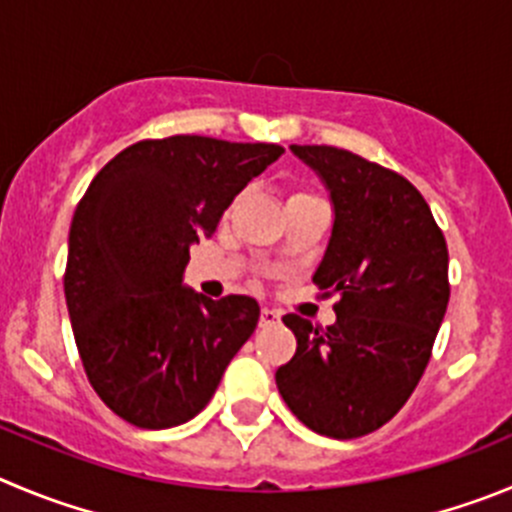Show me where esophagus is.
Here are the masks:
<instances>
[{"label": "esophagus", "instance_id": "obj_1", "mask_svg": "<svg viewBox=\"0 0 512 512\" xmlns=\"http://www.w3.org/2000/svg\"><path fill=\"white\" fill-rule=\"evenodd\" d=\"M280 323V313L272 308H262L260 310V326H275Z\"/></svg>", "mask_w": 512, "mask_h": 512}]
</instances>
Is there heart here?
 <instances>
[{"label":"heart","mask_w":512,"mask_h":512,"mask_svg":"<svg viewBox=\"0 0 512 512\" xmlns=\"http://www.w3.org/2000/svg\"><path fill=\"white\" fill-rule=\"evenodd\" d=\"M300 194H303V191H300ZM293 197H295V194H293Z\"/></svg>","instance_id":"1"}]
</instances>
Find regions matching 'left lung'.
Segmentation results:
<instances>
[{"instance_id": "obj_1", "label": "left lung", "mask_w": 512, "mask_h": 512, "mask_svg": "<svg viewBox=\"0 0 512 512\" xmlns=\"http://www.w3.org/2000/svg\"><path fill=\"white\" fill-rule=\"evenodd\" d=\"M331 191L333 232L313 283L336 323L288 313L295 356L275 381L290 412L336 439L384 427L417 389L450 303V255L417 186L336 146H290Z\"/></svg>"}]
</instances>
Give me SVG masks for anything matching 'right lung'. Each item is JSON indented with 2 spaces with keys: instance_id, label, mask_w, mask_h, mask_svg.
<instances>
[{
  "instance_id": "right-lung-1",
  "label": "right lung",
  "mask_w": 512,
  "mask_h": 512,
  "mask_svg": "<svg viewBox=\"0 0 512 512\" xmlns=\"http://www.w3.org/2000/svg\"><path fill=\"white\" fill-rule=\"evenodd\" d=\"M278 143L146 138L95 174L70 224L65 300L85 376L133 427L166 429L209 404L260 318L247 295L181 285L189 245L214 234Z\"/></svg>"
}]
</instances>
